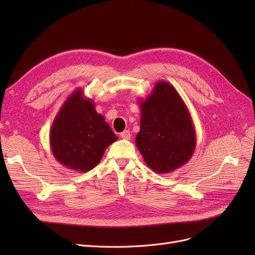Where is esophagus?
<instances>
[{"instance_id": "esophagus-1", "label": "esophagus", "mask_w": 255, "mask_h": 255, "mask_svg": "<svg viewBox=\"0 0 255 255\" xmlns=\"http://www.w3.org/2000/svg\"><path fill=\"white\" fill-rule=\"evenodd\" d=\"M130 133H129V130H128V129H126V130H123L122 133H120V137L122 138V139H126V140H128L129 138H130Z\"/></svg>"}]
</instances>
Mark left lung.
<instances>
[{"instance_id":"8db88e82","label":"left lung","mask_w":255,"mask_h":255,"mask_svg":"<svg viewBox=\"0 0 255 255\" xmlns=\"http://www.w3.org/2000/svg\"><path fill=\"white\" fill-rule=\"evenodd\" d=\"M141 110L136 145L150 169L169 173L185 165L196 149V130L186 104L170 83L159 81Z\"/></svg>"}]
</instances>
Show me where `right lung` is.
I'll return each mask as SVG.
<instances>
[{"label": "right lung", "mask_w": 255, "mask_h": 255, "mask_svg": "<svg viewBox=\"0 0 255 255\" xmlns=\"http://www.w3.org/2000/svg\"><path fill=\"white\" fill-rule=\"evenodd\" d=\"M118 139L91 99L75 89L61 105L50 129V146L59 164L88 172L103 157L107 146Z\"/></svg>", "instance_id": "1"}]
</instances>
